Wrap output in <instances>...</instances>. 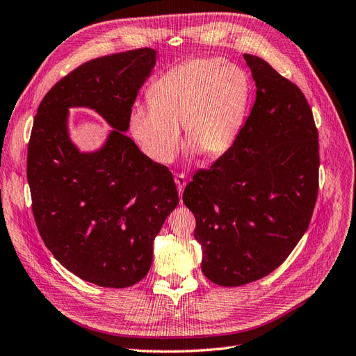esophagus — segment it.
Listing matches in <instances>:
<instances>
[{
  "label": "esophagus",
  "instance_id": "1",
  "mask_svg": "<svg viewBox=\"0 0 356 356\" xmlns=\"http://www.w3.org/2000/svg\"><path fill=\"white\" fill-rule=\"evenodd\" d=\"M175 181H176V186H177V191H179V194L181 195V193H184V189H185V186H186V179H185V175H176L175 176Z\"/></svg>",
  "mask_w": 356,
  "mask_h": 356
}]
</instances>
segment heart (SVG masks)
<instances>
[{
    "label": "heart",
    "mask_w": 356,
    "mask_h": 356,
    "mask_svg": "<svg viewBox=\"0 0 356 356\" xmlns=\"http://www.w3.org/2000/svg\"><path fill=\"white\" fill-rule=\"evenodd\" d=\"M250 78L221 58H195L170 69L150 86L149 106L129 114V132L145 156L170 163L188 143L209 159L225 156L238 141L248 114Z\"/></svg>",
    "instance_id": "obj_1"
}]
</instances>
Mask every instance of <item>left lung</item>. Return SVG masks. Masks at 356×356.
I'll return each instance as SVG.
<instances>
[{"label": "left lung", "instance_id": "1", "mask_svg": "<svg viewBox=\"0 0 356 356\" xmlns=\"http://www.w3.org/2000/svg\"><path fill=\"white\" fill-rule=\"evenodd\" d=\"M256 102L234 147L184 191L202 270L236 287L275 270L307 232L318 191V141L305 96L269 63L245 54Z\"/></svg>", "mask_w": 356, "mask_h": 356}]
</instances>
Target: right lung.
Listing matches in <instances>:
<instances>
[{
	"mask_svg": "<svg viewBox=\"0 0 356 356\" xmlns=\"http://www.w3.org/2000/svg\"><path fill=\"white\" fill-rule=\"evenodd\" d=\"M158 54L143 48L84 63L54 86L34 117L26 179L39 233L63 266L100 287L141 281L153 242L179 203L167 167L124 132ZM70 107H87L112 127L104 144L79 151L68 134Z\"/></svg>",
	"mask_w": 356,
	"mask_h": 356,
	"instance_id": "obj_1",
	"label": "right lung"
}]
</instances>
